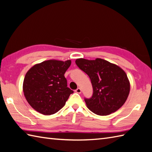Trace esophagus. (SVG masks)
Wrapping results in <instances>:
<instances>
[{
	"mask_svg": "<svg viewBox=\"0 0 152 152\" xmlns=\"http://www.w3.org/2000/svg\"><path fill=\"white\" fill-rule=\"evenodd\" d=\"M81 91H82V90H81V89L80 88H78L75 90V92H76V93H77V94H80Z\"/></svg>",
	"mask_w": 152,
	"mask_h": 152,
	"instance_id": "34e87169",
	"label": "esophagus"
}]
</instances>
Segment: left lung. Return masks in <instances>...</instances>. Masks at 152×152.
<instances>
[{
  "instance_id": "1",
  "label": "left lung",
  "mask_w": 152,
  "mask_h": 152,
  "mask_svg": "<svg viewBox=\"0 0 152 152\" xmlns=\"http://www.w3.org/2000/svg\"><path fill=\"white\" fill-rule=\"evenodd\" d=\"M75 63L89 76L93 86L92 97L84 99L89 110L99 115H108L124 104L130 84L123 69L99 58H77Z\"/></svg>"
}]
</instances>
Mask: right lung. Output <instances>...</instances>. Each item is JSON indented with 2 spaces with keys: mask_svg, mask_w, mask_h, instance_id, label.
Instances as JSON below:
<instances>
[{
  "mask_svg": "<svg viewBox=\"0 0 152 152\" xmlns=\"http://www.w3.org/2000/svg\"><path fill=\"white\" fill-rule=\"evenodd\" d=\"M72 61L48 60L34 65L26 73L23 92L32 108L50 115L58 112L73 91L67 87L64 73Z\"/></svg>",
  "mask_w": 152,
  "mask_h": 152,
  "instance_id": "obj_1",
  "label": "right lung"
}]
</instances>
